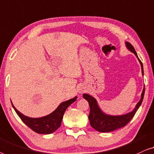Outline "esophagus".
<instances>
[{"instance_id":"1","label":"esophagus","mask_w":154,"mask_h":154,"mask_svg":"<svg viewBox=\"0 0 154 154\" xmlns=\"http://www.w3.org/2000/svg\"><path fill=\"white\" fill-rule=\"evenodd\" d=\"M85 91V88L83 86H80L79 88H78V93L79 94H82V93H84Z\"/></svg>"}]
</instances>
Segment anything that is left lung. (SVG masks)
Listing matches in <instances>:
<instances>
[{
	"mask_svg": "<svg viewBox=\"0 0 154 154\" xmlns=\"http://www.w3.org/2000/svg\"><path fill=\"white\" fill-rule=\"evenodd\" d=\"M125 46H126L127 49L128 50L131 51V52H133L136 56V57L138 58V60H139L140 63V65H141L142 75L144 76L142 63L139 59V58H138L137 53H136L133 45L131 43L125 42ZM144 91L145 88L144 86V88H143L141 95V99H140V100L136 105L135 107L134 108L133 111L128 112V113L125 114H123V115L119 116L109 115V114H106L105 113H104L100 109V108L99 107L98 104L97 103L96 98H94V97L90 96L89 94H83L84 98L88 101V105H89L90 107V113L89 115H88V119H89L91 125L94 129H96L97 131L102 132V133H109V132L114 131L116 129L124 127L133 119L134 115L136 113V112L137 111V109H139L140 105H141L143 98H144Z\"/></svg>",
	"mask_w": 154,
	"mask_h": 154,
	"instance_id": "obj_1",
	"label": "left lung"
}]
</instances>
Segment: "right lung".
<instances>
[{"label":"right lung","instance_id":"obj_1","mask_svg":"<svg viewBox=\"0 0 154 154\" xmlns=\"http://www.w3.org/2000/svg\"><path fill=\"white\" fill-rule=\"evenodd\" d=\"M77 98V97L75 96L72 99L63 102L53 112L40 118H31L23 115L16 109L12 102L11 103L17 115L30 128L39 134H51L60 126L65 111Z\"/></svg>","mask_w":154,"mask_h":154}]
</instances>
